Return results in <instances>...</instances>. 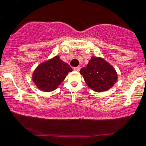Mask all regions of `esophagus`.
I'll return each mask as SVG.
<instances>
[{
    "label": "esophagus",
    "mask_w": 146,
    "mask_h": 146,
    "mask_svg": "<svg viewBox=\"0 0 146 146\" xmlns=\"http://www.w3.org/2000/svg\"><path fill=\"white\" fill-rule=\"evenodd\" d=\"M80 70V66H78V67H76V68H74V70L76 71H79Z\"/></svg>",
    "instance_id": "34e87169"
}]
</instances>
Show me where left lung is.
I'll use <instances>...</instances> for the list:
<instances>
[{"instance_id":"left-lung-1","label":"left lung","mask_w":146,"mask_h":146,"mask_svg":"<svg viewBox=\"0 0 146 146\" xmlns=\"http://www.w3.org/2000/svg\"><path fill=\"white\" fill-rule=\"evenodd\" d=\"M80 73L86 84L96 92L108 90L118 78L114 68L100 57L92 56L87 66L81 69Z\"/></svg>"}]
</instances>
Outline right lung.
<instances>
[{"label": "right lung", "mask_w": 146, "mask_h": 146, "mask_svg": "<svg viewBox=\"0 0 146 146\" xmlns=\"http://www.w3.org/2000/svg\"><path fill=\"white\" fill-rule=\"evenodd\" d=\"M73 70L59 56L41 63L32 75L33 82L39 90L49 92L56 90Z\"/></svg>", "instance_id": "add662e5"}]
</instances>
